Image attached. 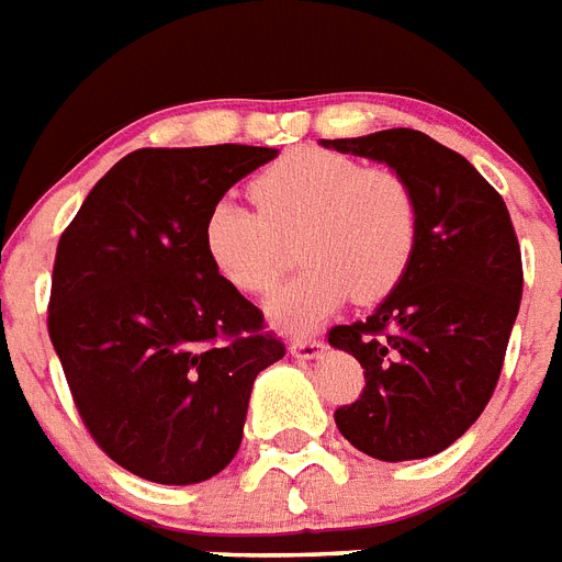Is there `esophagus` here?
<instances>
[{
  "mask_svg": "<svg viewBox=\"0 0 562 562\" xmlns=\"http://www.w3.org/2000/svg\"><path fill=\"white\" fill-rule=\"evenodd\" d=\"M289 350L294 359L312 361L321 356V350H324V341H321V338H312V335H297V338L289 344Z\"/></svg>",
  "mask_w": 562,
  "mask_h": 562,
  "instance_id": "obj_1",
  "label": "esophagus"
}]
</instances>
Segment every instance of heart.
Wrapping results in <instances>:
<instances>
[{
	"instance_id": "obj_1",
	"label": "heart",
	"mask_w": 562,
	"mask_h": 562,
	"mask_svg": "<svg viewBox=\"0 0 562 562\" xmlns=\"http://www.w3.org/2000/svg\"><path fill=\"white\" fill-rule=\"evenodd\" d=\"M256 210L218 201L203 221L212 268L245 294L280 282L289 245L303 271L271 300L285 329L321 324L341 306H370L396 291L419 238V203L400 171L361 166L347 154L297 148L250 180Z\"/></svg>"
}]
</instances>
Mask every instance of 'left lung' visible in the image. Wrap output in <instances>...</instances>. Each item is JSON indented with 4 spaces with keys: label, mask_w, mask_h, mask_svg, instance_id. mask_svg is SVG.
<instances>
[{
    "label": "left lung",
    "mask_w": 562,
    "mask_h": 562,
    "mask_svg": "<svg viewBox=\"0 0 562 562\" xmlns=\"http://www.w3.org/2000/svg\"><path fill=\"white\" fill-rule=\"evenodd\" d=\"M324 145L387 162L419 203L405 280L368 321L329 329V344L364 368L359 400L335 411L338 431L379 461L443 452L487 408L519 315L510 212L461 154L411 127Z\"/></svg>",
    "instance_id": "8db88e82"
}]
</instances>
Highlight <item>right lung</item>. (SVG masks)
<instances>
[{
  "instance_id": "obj_1",
  "label": "right lung",
  "mask_w": 562,
  "mask_h": 562,
  "mask_svg": "<svg viewBox=\"0 0 562 562\" xmlns=\"http://www.w3.org/2000/svg\"><path fill=\"white\" fill-rule=\"evenodd\" d=\"M273 148H139L60 233L48 338L83 428L110 461L198 484L233 461L259 370L285 356L203 250L206 212Z\"/></svg>"
}]
</instances>
